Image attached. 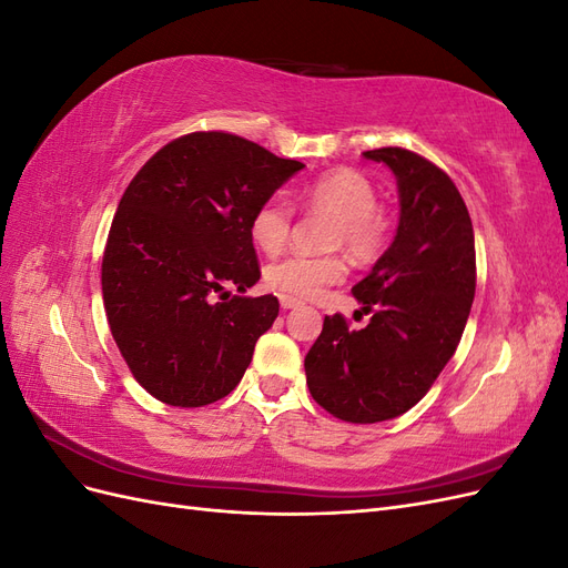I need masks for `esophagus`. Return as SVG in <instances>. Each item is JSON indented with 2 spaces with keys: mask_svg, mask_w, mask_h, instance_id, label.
<instances>
[{
  "mask_svg": "<svg viewBox=\"0 0 568 568\" xmlns=\"http://www.w3.org/2000/svg\"><path fill=\"white\" fill-rule=\"evenodd\" d=\"M280 305L284 307V311H291V307H298L301 305V301L298 298H294V296H280Z\"/></svg>",
  "mask_w": 568,
  "mask_h": 568,
  "instance_id": "obj_1",
  "label": "esophagus"
}]
</instances>
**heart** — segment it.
<instances>
[{
	"mask_svg": "<svg viewBox=\"0 0 568 568\" xmlns=\"http://www.w3.org/2000/svg\"><path fill=\"white\" fill-rule=\"evenodd\" d=\"M305 209L334 217L329 248H346L357 263H372L388 244L390 220L379 203L376 186L355 168H336L320 175L303 189ZM291 209L280 196L263 201L251 215L248 234L265 253H277L288 239ZM343 277L338 255L291 253L265 267L263 280L272 291L284 296L311 298L326 284Z\"/></svg>",
	"mask_w": 568,
	"mask_h": 568,
	"instance_id": "obj_1",
	"label": "heart"
}]
</instances>
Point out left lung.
Returning a JSON list of instances; mask_svg holds the SVG:
<instances>
[{
	"instance_id": "left-lung-1",
	"label": "left lung",
	"mask_w": 568,
	"mask_h": 568,
	"mask_svg": "<svg viewBox=\"0 0 568 568\" xmlns=\"http://www.w3.org/2000/svg\"><path fill=\"white\" fill-rule=\"evenodd\" d=\"M363 156L393 170L400 222L388 251L353 286L367 326L324 317L305 376L329 415L374 424L415 407L455 355L474 303L476 248L467 205L438 165L400 146Z\"/></svg>"
}]
</instances>
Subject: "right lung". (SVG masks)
<instances>
[{
    "instance_id": "obj_1",
    "label": "right lung",
    "mask_w": 568,
    "mask_h": 568,
    "mask_svg": "<svg viewBox=\"0 0 568 568\" xmlns=\"http://www.w3.org/2000/svg\"><path fill=\"white\" fill-rule=\"evenodd\" d=\"M303 168L244 136L192 132L128 184L101 294L115 346L153 398L203 407L242 382L255 341L280 315L277 296H244L261 280L248 222Z\"/></svg>"
}]
</instances>
